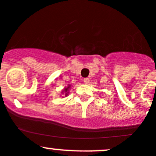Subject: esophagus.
I'll return each mask as SVG.
<instances>
[{"instance_id":"34e87169","label":"esophagus","mask_w":156,"mask_h":156,"mask_svg":"<svg viewBox=\"0 0 156 156\" xmlns=\"http://www.w3.org/2000/svg\"><path fill=\"white\" fill-rule=\"evenodd\" d=\"M83 81H84V83H85V84H88V83H89V78H84Z\"/></svg>"}]
</instances>
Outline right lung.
<instances>
[{
    "label": "right lung",
    "mask_w": 156,
    "mask_h": 156,
    "mask_svg": "<svg viewBox=\"0 0 156 156\" xmlns=\"http://www.w3.org/2000/svg\"><path fill=\"white\" fill-rule=\"evenodd\" d=\"M71 88V85H68V87H66V88H65V89L63 90V91H62V93H65V97H66V96H68V91H69V88Z\"/></svg>",
    "instance_id": "1"
}]
</instances>
